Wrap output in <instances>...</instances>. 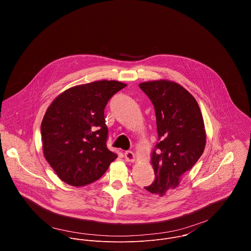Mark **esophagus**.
Instances as JSON below:
<instances>
[{"mask_svg": "<svg viewBox=\"0 0 251 251\" xmlns=\"http://www.w3.org/2000/svg\"><path fill=\"white\" fill-rule=\"evenodd\" d=\"M125 158H126V161H127V162H134L135 155L132 151H126L125 152Z\"/></svg>", "mask_w": 251, "mask_h": 251, "instance_id": "1", "label": "esophagus"}]
</instances>
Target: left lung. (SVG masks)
I'll return each mask as SVG.
<instances>
[{"label": "left lung", "instance_id": "1", "mask_svg": "<svg viewBox=\"0 0 251 251\" xmlns=\"http://www.w3.org/2000/svg\"><path fill=\"white\" fill-rule=\"evenodd\" d=\"M139 87L154 106L159 140L151 154L155 180L145 189L163 196L201 157L206 144L203 117L194 97L174 81H147Z\"/></svg>", "mask_w": 251, "mask_h": 251}]
</instances>
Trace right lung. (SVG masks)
Instances as JSON below:
<instances>
[{
    "label": "right lung",
    "mask_w": 251,
    "mask_h": 251,
    "mask_svg": "<svg viewBox=\"0 0 251 251\" xmlns=\"http://www.w3.org/2000/svg\"><path fill=\"white\" fill-rule=\"evenodd\" d=\"M126 84L100 80L69 88L47 109L41 123L45 159L57 176L73 186L99 179L118 157L107 148L104 110Z\"/></svg>",
    "instance_id": "1"
}]
</instances>
